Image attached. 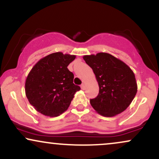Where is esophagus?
Here are the masks:
<instances>
[{
	"instance_id": "34e87169",
	"label": "esophagus",
	"mask_w": 159,
	"mask_h": 159,
	"mask_svg": "<svg viewBox=\"0 0 159 159\" xmlns=\"http://www.w3.org/2000/svg\"><path fill=\"white\" fill-rule=\"evenodd\" d=\"M81 88L82 89V90H84L85 89V84H82L81 85Z\"/></svg>"
}]
</instances>
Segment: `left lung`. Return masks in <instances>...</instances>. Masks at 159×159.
Returning <instances> with one entry per match:
<instances>
[{"instance_id":"8db88e82","label":"left lung","mask_w":159,"mask_h":159,"mask_svg":"<svg viewBox=\"0 0 159 159\" xmlns=\"http://www.w3.org/2000/svg\"><path fill=\"white\" fill-rule=\"evenodd\" d=\"M83 58L92 68L99 87L98 96L90 100L94 110L107 117L125 111L138 91L135 76L130 67L107 53L85 55Z\"/></svg>"}]
</instances>
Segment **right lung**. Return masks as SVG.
<instances>
[{"label":"right lung","instance_id":"obj_1","mask_svg":"<svg viewBox=\"0 0 159 159\" xmlns=\"http://www.w3.org/2000/svg\"><path fill=\"white\" fill-rule=\"evenodd\" d=\"M75 55L55 52L40 59L34 66L25 81V94L38 112L51 117L63 114L76 92L74 75L67 66Z\"/></svg>","mask_w":159,"mask_h":159}]
</instances>
